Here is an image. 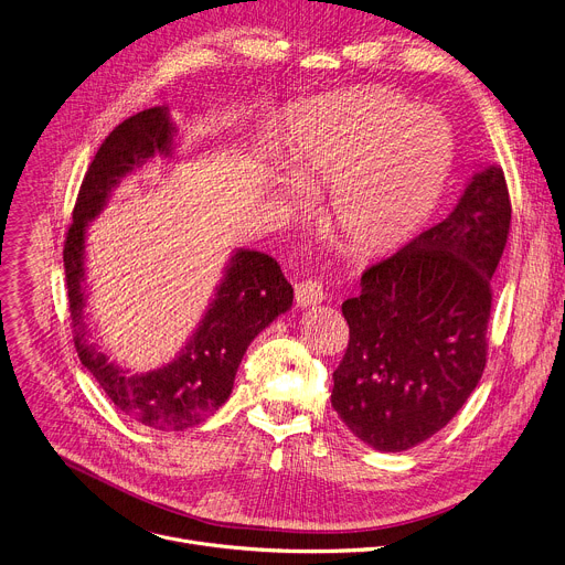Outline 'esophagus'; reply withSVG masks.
Wrapping results in <instances>:
<instances>
[{
    "label": "esophagus",
    "instance_id": "1",
    "mask_svg": "<svg viewBox=\"0 0 565 565\" xmlns=\"http://www.w3.org/2000/svg\"><path fill=\"white\" fill-rule=\"evenodd\" d=\"M323 298H326V289H323V285L319 280L307 278V280L296 285V302H298V307H315V305L323 302Z\"/></svg>",
    "mask_w": 565,
    "mask_h": 565
}]
</instances>
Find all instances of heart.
Wrapping results in <instances>:
<instances>
[{
    "mask_svg": "<svg viewBox=\"0 0 565 565\" xmlns=\"http://www.w3.org/2000/svg\"><path fill=\"white\" fill-rule=\"evenodd\" d=\"M287 130L291 179L330 191L332 226L359 254L411 239L440 202L456 157L443 116L382 87L309 98Z\"/></svg>",
    "mask_w": 565,
    "mask_h": 565,
    "instance_id": "obj_1",
    "label": "heart"
}]
</instances>
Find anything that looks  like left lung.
Returning <instances> with one entry per match:
<instances>
[{
	"label": "left lung",
	"mask_w": 565,
	"mask_h": 565,
	"mask_svg": "<svg viewBox=\"0 0 565 565\" xmlns=\"http://www.w3.org/2000/svg\"><path fill=\"white\" fill-rule=\"evenodd\" d=\"M510 222L503 168L484 166L449 217L365 269L361 294L341 305L350 343L332 406L367 447L397 454L428 440L478 386Z\"/></svg>",
	"instance_id": "obj_1"
}]
</instances>
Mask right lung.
Instances as JSON below:
<instances>
[{
    "label": "right lung",
    "instance_id": "right-lung-1",
    "mask_svg": "<svg viewBox=\"0 0 565 565\" xmlns=\"http://www.w3.org/2000/svg\"><path fill=\"white\" fill-rule=\"evenodd\" d=\"M174 139L177 125L166 105L143 109L111 130L83 179L62 254L74 343L83 365L120 413L159 430H183L213 415L228 399L250 341L285 315L294 300V287L271 256L235 248L202 321L172 361L135 372L111 361L92 339L85 315L87 228L125 177L154 157H174Z\"/></svg>",
    "mask_w": 565,
    "mask_h": 565
}]
</instances>
